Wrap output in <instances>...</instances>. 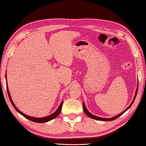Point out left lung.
<instances>
[{
  "instance_id": "left-lung-1",
  "label": "left lung",
  "mask_w": 146,
  "mask_h": 146,
  "mask_svg": "<svg viewBox=\"0 0 146 146\" xmlns=\"http://www.w3.org/2000/svg\"><path fill=\"white\" fill-rule=\"evenodd\" d=\"M138 84H137V88H136V92H135V97H134V99L133 101H132L131 103L130 104V105H129L128 107H127L125 110L123 112H122L121 113H119V114H117L116 115H115V116L112 117H110V118H105V117H98V116H96V115H95L94 114H92L90 113L88 110V109L86 108V107L85 106V104L83 102V109H84V111L85 112V114H86L88 116H89L91 117V118L92 119H96V120H99V121H113V120L115 119L116 118H117V117H119L120 115H121L122 114H123L124 112H125L126 111L129 109V108L131 107V105H133V103H134V101H135V99L136 98V94H137V92H138Z\"/></svg>"
}]
</instances>
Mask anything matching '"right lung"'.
<instances>
[{
	"instance_id": "obj_1",
	"label": "right lung",
	"mask_w": 146,
	"mask_h": 146,
	"mask_svg": "<svg viewBox=\"0 0 146 146\" xmlns=\"http://www.w3.org/2000/svg\"><path fill=\"white\" fill-rule=\"evenodd\" d=\"M6 79V88H7V92H8V96H9V99H10V102L11 103V105H13V107H14L15 109L17 110V112H19L20 114H21L22 115H23L25 117H26L27 119H29V120H31V121H34V122H36V123H45V122H47V121H49L50 120H52L53 119L56 118V117L58 116L60 114V113L61 112V109H62V105H63V101L60 103V105L58 106V108H57V110L55 111L54 113H52V114H50L49 115H47V116H45V117H32V116H29V115H28L27 114H25L24 113H23L22 112H21V111L18 109V108L16 107V106L15 105V104L13 103L12 99H11V96H10V92H9V90H8V84H7V78Z\"/></svg>"
}]
</instances>
